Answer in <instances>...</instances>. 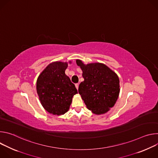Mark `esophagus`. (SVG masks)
Wrapping results in <instances>:
<instances>
[{"instance_id": "obj_1", "label": "esophagus", "mask_w": 158, "mask_h": 158, "mask_svg": "<svg viewBox=\"0 0 158 158\" xmlns=\"http://www.w3.org/2000/svg\"><path fill=\"white\" fill-rule=\"evenodd\" d=\"M79 83L76 84V89H78V88H79Z\"/></svg>"}]
</instances>
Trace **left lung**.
I'll return each instance as SVG.
<instances>
[{
  "instance_id": "8db88e82",
  "label": "left lung",
  "mask_w": 158,
  "mask_h": 158,
  "mask_svg": "<svg viewBox=\"0 0 158 158\" xmlns=\"http://www.w3.org/2000/svg\"><path fill=\"white\" fill-rule=\"evenodd\" d=\"M84 79L78 91L86 107L93 113L101 115L113 107L119 95V79L117 74L100 62L85 64L77 59Z\"/></svg>"
}]
</instances>
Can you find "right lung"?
Returning a JSON list of instances; mask_svg holds the SVG:
<instances>
[{
	"mask_svg": "<svg viewBox=\"0 0 158 158\" xmlns=\"http://www.w3.org/2000/svg\"><path fill=\"white\" fill-rule=\"evenodd\" d=\"M67 67V62H53L42 71L37 79L39 101L43 107L53 115H63L68 111L73 96L78 93L74 84L65 74Z\"/></svg>",
	"mask_w": 158,
	"mask_h": 158,
	"instance_id": "right-lung-1",
	"label": "right lung"
}]
</instances>
